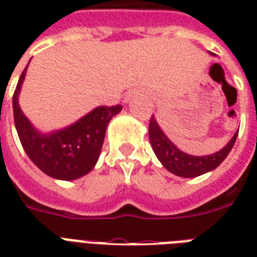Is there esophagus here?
Masks as SVG:
<instances>
[{
    "instance_id": "esophagus-1",
    "label": "esophagus",
    "mask_w": 257,
    "mask_h": 257,
    "mask_svg": "<svg viewBox=\"0 0 257 257\" xmlns=\"http://www.w3.org/2000/svg\"><path fill=\"white\" fill-rule=\"evenodd\" d=\"M132 97H133L132 93H131V94H128V96H126V101H131V98H132Z\"/></svg>"
}]
</instances>
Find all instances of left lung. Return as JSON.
<instances>
[{
  "label": "left lung",
  "mask_w": 257,
  "mask_h": 257,
  "mask_svg": "<svg viewBox=\"0 0 257 257\" xmlns=\"http://www.w3.org/2000/svg\"><path fill=\"white\" fill-rule=\"evenodd\" d=\"M237 133L239 131L219 152L208 155V156H191L188 153L181 152L168 137L165 136L160 125L155 120V117L152 116L149 120V140H151L153 152L156 153L157 159L165 168L180 177H197L217 168L233 148V144L237 139Z\"/></svg>",
  "instance_id": "1"
}]
</instances>
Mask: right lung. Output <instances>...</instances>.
<instances>
[{
    "label": "right lung",
    "instance_id": "obj_1",
    "mask_svg": "<svg viewBox=\"0 0 257 257\" xmlns=\"http://www.w3.org/2000/svg\"><path fill=\"white\" fill-rule=\"evenodd\" d=\"M26 69L28 66L13 94L14 125L22 148L38 168L53 179L76 180L86 175L100 157L109 121L120 113L122 106H98L68 128L42 135L30 124L18 104Z\"/></svg>",
    "mask_w": 257,
    "mask_h": 257
}]
</instances>
